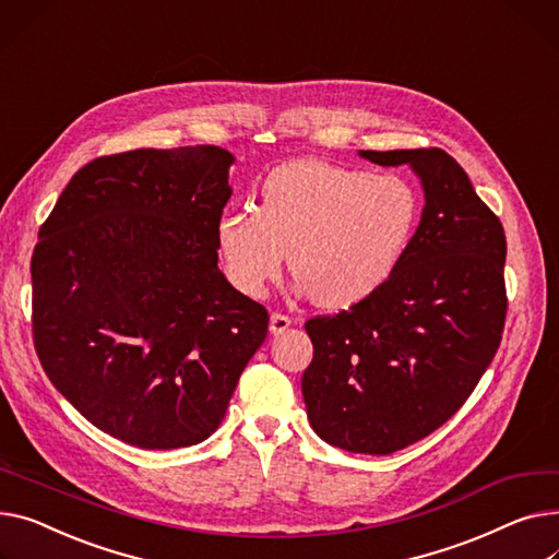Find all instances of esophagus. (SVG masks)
<instances>
[{
  "label": "esophagus",
  "mask_w": 559,
  "mask_h": 559,
  "mask_svg": "<svg viewBox=\"0 0 559 559\" xmlns=\"http://www.w3.org/2000/svg\"><path fill=\"white\" fill-rule=\"evenodd\" d=\"M289 325H292V319H289L287 314H281V312H272V317H270V330H272L274 334H281V332H285Z\"/></svg>",
  "instance_id": "34e87169"
}]
</instances>
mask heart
Returning a JSON list of instances; mask_svg holds the SVG:
<instances>
[{
    "label": "heart",
    "instance_id": "1",
    "mask_svg": "<svg viewBox=\"0 0 559 559\" xmlns=\"http://www.w3.org/2000/svg\"><path fill=\"white\" fill-rule=\"evenodd\" d=\"M420 219V195L404 177L368 175L330 162H294L267 175L260 211L229 209L215 247L229 283L260 296L289 272L323 308H346L382 287Z\"/></svg>",
    "mask_w": 559,
    "mask_h": 559
}]
</instances>
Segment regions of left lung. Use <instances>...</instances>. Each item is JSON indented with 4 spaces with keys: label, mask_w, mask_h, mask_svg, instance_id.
Listing matches in <instances>:
<instances>
[{
    "label": "left lung",
    "mask_w": 559,
    "mask_h": 559,
    "mask_svg": "<svg viewBox=\"0 0 559 559\" xmlns=\"http://www.w3.org/2000/svg\"><path fill=\"white\" fill-rule=\"evenodd\" d=\"M359 155L412 166L425 209L382 287L350 310L306 321L314 355L301 389L325 442L386 456L448 423L492 364L508 312L506 234L440 147Z\"/></svg>",
    "instance_id": "1"
}]
</instances>
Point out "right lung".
Here are the masks:
<instances>
[{"label":"right lung","instance_id":"right-lung-1","mask_svg":"<svg viewBox=\"0 0 559 559\" xmlns=\"http://www.w3.org/2000/svg\"><path fill=\"white\" fill-rule=\"evenodd\" d=\"M231 164L217 145L98 157L37 234V359L83 418L141 450L209 438L267 337L265 306L217 270Z\"/></svg>","mask_w":559,"mask_h":559}]
</instances>
